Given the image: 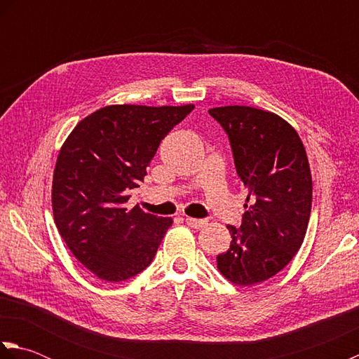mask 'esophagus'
<instances>
[{"instance_id": "esophagus-1", "label": "esophagus", "mask_w": 359, "mask_h": 359, "mask_svg": "<svg viewBox=\"0 0 359 359\" xmlns=\"http://www.w3.org/2000/svg\"><path fill=\"white\" fill-rule=\"evenodd\" d=\"M185 222H187L188 226H191V228H202V226L207 225V220L194 219V217H187Z\"/></svg>"}]
</instances>
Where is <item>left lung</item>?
Returning a JSON list of instances; mask_svg holds the SVG:
<instances>
[{
	"label": "left lung",
	"mask_w": 359,
	"mask_h": 359,
	"mask_svg": "<svg viewBox=\"0 0 359 359\" xmlns=\"http://www.w3.org/2000/svg\"><path fill=\"white\" fill-rule=\"evenodd\" d=\"M208 112L225 129L248 191L241 228L226 225L233 241L217 269L236 285L259 284L284 269L306 238L313 188L307 152L294 128L270 111L236 104Z\"/></svg>",
	"instance_id": "8db88e82"
}]
</instances>
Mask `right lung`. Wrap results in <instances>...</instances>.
<instances>
[{
    "label": "right lung",
    "instance_id": "obj_1",
    "mask_svg": "<svg viewBox=\"0 0 359 359\" xmlns=\"http://www.w3.org/2000/svg\"><path fill=\"white\" fill-rule=\"evenodd\" d=\"M194 104H111L90 114L63 143L53 170V220L77 261L120 282L154 259L171 217L126 208L160 142Z\"/></svg>",
    "mask_w": 359,
    "mask_h": 359
}]
</instances>
